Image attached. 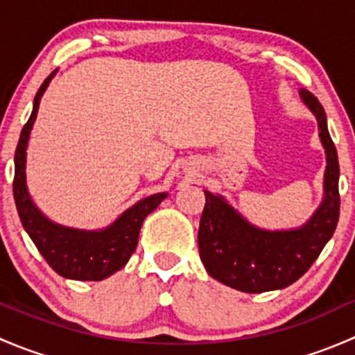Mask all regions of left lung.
Wrapping results in <instances>:
<instances>
[{
	"mask_svg": "<svg viewBox=\"0 0 355 355\" xmlns=\"http://www.w3.org/2000/svg\"><path fill=\"white\" fill-rule=\"evenodd\" d=\"M299 96L314 114L327 155L323 200L309 220L288 230H266L245 220L223 196L204 191L199 252L207 273L227 287L247 293L280 290L299 280L330 241L340 214L338 156L328 132L327 113L306 89Z\"/></svg>",
	"mask_w": 355,
	"mask_h": 355,
	"instance_id": "8db88e82",
	"label": "left lung"
}]
</instances>
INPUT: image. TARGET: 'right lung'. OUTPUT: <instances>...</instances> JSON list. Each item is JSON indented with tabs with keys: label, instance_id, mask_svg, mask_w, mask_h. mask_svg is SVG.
Returning <instances> with one entry per match:
<instances>
[{
	"label": "right lung",
	"instance_id": "1",
	"mask_svg": "<svg viewBox=\"0 0 355 355\" xmlns=\"http://www.w3.org/2000/svg\"><path fill=\"white\" fill-rule=\"evenodd\" d=\"M55 75L56 70L39 87L31 118L20 134L15 151L13 198L25 232L42 254L46 263L60 277L80 282H99L116 273L128 263L137 247L142 221L168 198V192H157L137 200L134 206L125 209L113 223L99 230H82V228L55 223L35 206L28 194L27 175H25L27 146L31 130L37 118L39 103Z\"/></svg>",
	"mask_w": 355,
	"mask_h": 355
}]
</instances>
